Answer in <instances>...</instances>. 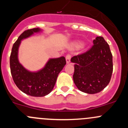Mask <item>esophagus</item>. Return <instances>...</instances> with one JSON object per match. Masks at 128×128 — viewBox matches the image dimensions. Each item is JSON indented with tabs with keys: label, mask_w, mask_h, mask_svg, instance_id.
<instances>
[{
	"label": "esophagus",
	"mask_w": 128,
	"mask_h": 128,
	"mask_svg": "<svg viewBox=\"0 0 128 128\" xmlns=\"http://www.w3.org/2000/svg\"><path fill=\"white\" fill-rule=\"evenodd\" d=\"M70 59H71V55L70 54H68L66 57V62L69 63L70 61Z\"/></svg>",
	"instance_id": "34e87169"
}]
</instances>
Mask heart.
<instances>
[{
  "label": "heart",
  "instance_id": "1",
  "mask_svg": "<svg viewBox=\"0 0 128 128\" xmlns=\"http://www.w3.org/2000/svg\"><path fill=\"white\" fill-rule=\"evenodd\" d=\"M76 46H78V44H76Z\"/></svg>",
  "mask_w": 128,
  "mask_h": 128
}]
</instances>
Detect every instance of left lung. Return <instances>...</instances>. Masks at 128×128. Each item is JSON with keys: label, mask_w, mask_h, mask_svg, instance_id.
I'll list each match as a JSON object with an SVG mask.
<instances>
[{"label": "left lung", "mask_w": 128, "mask_h": 128, "mask_svg": "<svg viewBox=\"0 0 128 128\" xmlns=\"http://www.w3.org/2000/svg\"><path fill=\"white\" fill-rule=\"evenodd\" d=\"M93 42L90 50L70 60L75 63L74 84L78 90L88 94L104 90L113 72V56L109 45L102 36L96 37Z\"/></svg>", "instance_id": "obj_1"}]
</instances>
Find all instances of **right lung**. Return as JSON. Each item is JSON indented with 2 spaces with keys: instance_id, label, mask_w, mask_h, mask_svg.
<instances>
[{
  "instance_id": "add662e5",
  "label": "right lung",
  "mask_w": 128,
  "mask_h": 128,
  "mask_svg": "<svg viewBox=\"0 0 128 128\" xmlns=\"http://www.w3.org/2000/svg\"><path fill=\"white\" fill-rule=\"evenodd\" d=\"M41 31L36 28L22 33L13 45L10 57V71L14 82L22 92L32 96H44L50 94L54 87L59 72L66 64L65 58L62 56L50 59L40 70L30 72L19 62L18 52L22 40Z\"/></svg>"
}]
</instances>
